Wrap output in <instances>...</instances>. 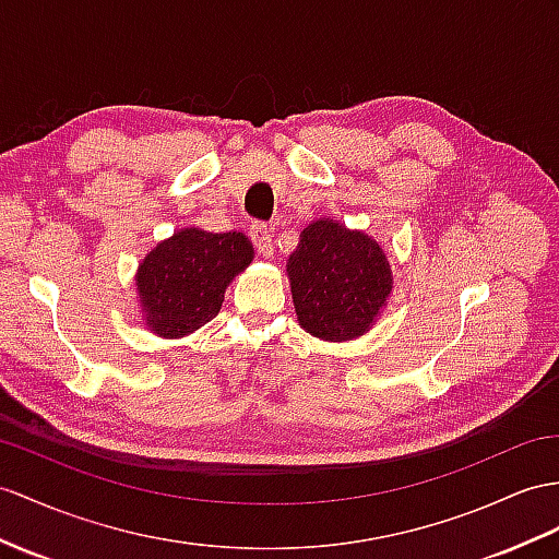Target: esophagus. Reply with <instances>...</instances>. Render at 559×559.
Segmentation results:
<instances>
[{
  "label": "esophagus",
  "instance_id": "34e87169",
  "mask_svg": "<svg viewBox=\"0 0 559 559\" xmlns=\"http://www.w3.org/2000/svg\"><path fill=\"white\" fill-rule=\"evenodd\" d=\"M251 239H253L255 251L263 258H272V253H275V243H272V233L267 225H263V223L251 225Z\"/></svg>",
  "mask_w": 559,
  "mask_h": 559
}]
</instances>
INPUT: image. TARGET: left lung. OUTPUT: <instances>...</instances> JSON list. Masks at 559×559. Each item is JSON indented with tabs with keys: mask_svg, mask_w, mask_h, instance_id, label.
<instances>
[{
	"mask_svg": "<svg viewBox=\"0 0 559 559\" xmlns=\"http://www.w3.org/2000/svg\"><path fill=\"white\" fill-rule=\"evenodd\" d=\"M296 320L322 342L367 334L393 292L382 243L332 217L310 221L287 261Z\"/></svg>",
	"mask_w": 559,
	"mask_h": 559,
	"instance_id": "obj_1",
	"label": "left lung"
}]
</instances>
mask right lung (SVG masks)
Returning a JSON list of instances; mask_svg holds the SVG:
<instances>
[{"label": "right lung", "instance_id": "1", "mask_svg": "<svg viewBox=\"0 0 559 559\" xmlns=\"http://www.w3.org/2000/svg\"><path fill=\"white\" fill-rule=\"evenodd\" d=\"M253 255V243L243 233L175 229L134 272L146 330L163 338H182L211 322L221 312L225 289L251 265Z\"/></svg>", "mask_w": 559, "mask_h": 559}]
</instances>
